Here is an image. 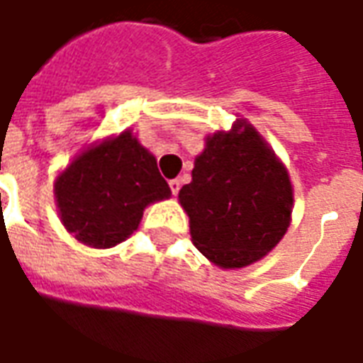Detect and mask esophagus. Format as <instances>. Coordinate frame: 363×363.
<instances>
[{"label": "esophagus", "instance_id": "esophagus-1", "mask_svg": "<svg viewBox=\"0 0 363 363\" xmlns=\"http://www.w3.org/2000/svg\"><path fill=\"white\" fill-rule=\"evenodd\" d=\"M169 189H171V192H173V196H177V194H179V190H181V181H179V179L169 181Z\"/></svg>", "mask_w": 363, "mask_h": 363}]
</instances>
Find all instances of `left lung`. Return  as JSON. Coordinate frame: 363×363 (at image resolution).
Here are the masks:
<instances>
[{
    "instance_id": "8db88e82",
    "label": "left lung",
    "mask_w": 363,
    "mask_h": 363,
    "mask_svg": "<svg viewBox=\"0 0 363 363\" xmlns=\"http://www.w3.org/2000/svg\"><path fill=\"white\" fill-rule=\"evenodd\" d=\"M179 200L198 251L221 268H243L286 235L294 192L286 167L259 132L237 120L231 132L206 140Z\"/></svg>"
}]
</instances>
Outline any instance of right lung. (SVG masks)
Here are the masks:
<instances>
[{"label":"right lung","mask_w":363,"mask_h":363,"mask_svg":"<svg viewBox=\"0 0 363 363\" xmlns=\"http://www.w3.org/2000/svg\"><path fill=\"white\" fill-rule=\"evenodd\" d=\"M54 194L64 228L83 245L108 249L132 235L143 208L171 196V189L128 130L75 157Z\"/></svg>","instance_id":"1"}]
</instances>
